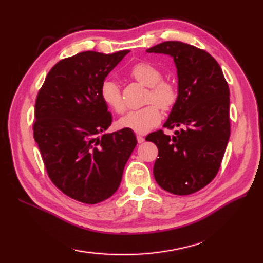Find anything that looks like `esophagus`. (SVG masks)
Listing matches in <instances>:
<instances>
[{
  "label": "esophagus",
  "instance_id": "34e87169",
  "mask_svg": "<svg viewBox=\"0 0 263 263\" xmlns=\"http://www.w3.org/2000/svg\"><path fill=\"white\" fill-rule=\"evenodd\" d=\"M137 140L139 143H142V142H144V138L142 136H137Z\"/></svg>",
  "mask_w": 263,
  "mask_h": 263
}]
</instances>
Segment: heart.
Wrapping results in <instances>:
<instances>
[{
  "label": "heart",
  "mask_w": 263,
  "mask_h": 263,
  "mask_svg": "<svg viewBox=\"0 0 263 263\" xmlns=\"http://www.w3.org/2000/svg\"><path fill=\"white\" fill-rule=\"evenodd\" d=\"M130 74L140 85L149 88L146 96L147 104L157 103L163 109H170L174 105L177 97L176 89L171 82L161 80L163 73L158 68L148 63H140L133 66ZM100 93L105 104L116 113L121 114L125 110V105L117 83L110 80L105 81L100 88ZM157 105L150 104L140 109L128 111L120 119L119 125L144 135L158 125L161 120V113Z\"/></svg>",
  "instance_id": "obj_1"
}]
</instances>
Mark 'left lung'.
<instances>
[{
	"label": "left lung",
	"mask_w": 263,
	"mask_h": 263,
	"mask_svg": "<svg viewBox=\"0 0 263 263\" xmlns=\"http://www.w3.org/2000/svg\"><path fill=\"white\" fill-rule=\"evenodd\" d=\"M148 53L170 55L177 72V98L164 126L147 141L158 148L154 176L165 191L187 195L204 187L219 170L231 135L230 88L217 61L203 49L164 42Z\"/></svg>",
	"instance_id": "obj_1"
}]
</instances>
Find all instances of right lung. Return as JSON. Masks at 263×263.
<instances>
[{
    "mask_svg": "<svg viewBox=\"0 0 263 263\" xmlns=\"http://www.w3.org/2000/svg\"><path fill=\"white\" fill-rule=\"evenodd\" d=\"M130 51L81 52L48 72L35 105L33 138L47 174L68 197L87 204L110 198L137 146L130 128L105 133L111 115L100 88Z\"/></svg>",
    "mask_w": 263,
    "mask_h": 263,
    "instance_id": "right-lung-1",
    "label": "right lung"
}]
</instances>
